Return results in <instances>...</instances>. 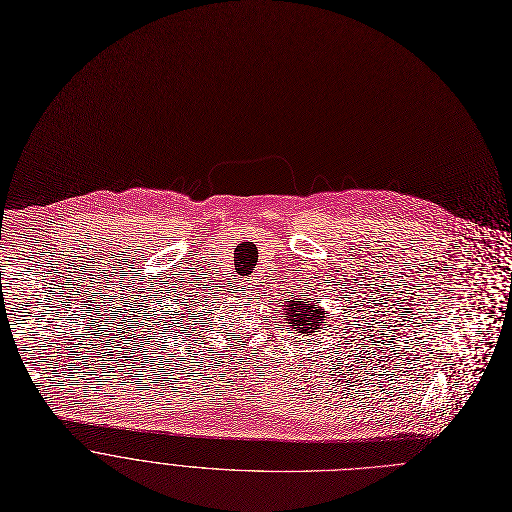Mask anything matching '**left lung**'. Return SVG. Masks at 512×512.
Here are the masks:
<instances>
[{"mask_svg":"<svg viewBox=\"0 0 512 512\" xmlns=\"http://www.w3.org/2000/svg\"><path fill=\"white\" fill-rule=\"evenodd\" d=\"M306 296L309 294L300 292V298L286 300V321H288V327L296 329L298 333L309 335L321 329V323L325 321L327 313L321 309L315 298H306Z\"/></svg>","mask_w":512,"mask_h":512,"instance_id":"1","label":"left lung"}]
</instances>
